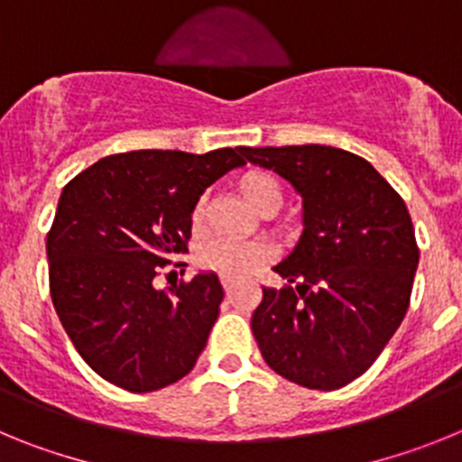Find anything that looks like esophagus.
<instances>
[{
	"mask_svg": "<svg viewBox=\"0 0 462 462\" xmlns=\"http://www.w3.org/2000/svg\"><path fill=\"white\" fill-rule=\"evenodd\" d=\"M222 287H224V291H226V296H231V291H234V280H228V277H222Z\"/></svg>",
	"mask_w": 462,
	"mask_h": 462,
	"instance_id": "esophagus-1",
	"label": "esophagus"
}]
</instances>
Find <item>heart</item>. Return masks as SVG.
<instances>
[{
	"label": "heart",
	"mask_w": 462,
	"mask_h": 462,
	"mask_svg": "<svg viewBox=\"0 0 462 462\" xmlns=\"http://www.w3.org/2000/svg\"><path fill=\"white\" fill-rule=\"evenodd\" d=\"M240 196L250 203L261 215H273L280 210L284 201V187L280 178L271 171L250 169L238 175L236 180ZM206 217V203L203 199H196L191 206L189 222L199 228ZM271 259V247L263 243H234V240H210L199 250V263L206 271H215L228 280H245L252 273L259 271L266 261Z\"/></svg>",
	"instance_id": "1"
}]
</instances>
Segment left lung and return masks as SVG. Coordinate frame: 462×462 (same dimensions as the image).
Wrapping results in <instances>:
<instances>
[{
	"label": "left lung",
	"instance_id": "1",
	"mask_svg": "<svg viewBox=\"0 0 462 462\" xmlns=\"http://www.w3.org/2000/svg\"><path fill=\"white\" fill-rule=\"evenodd\" d=\"M303 196L305 231L277 263L289 284L263 289L252 333L263 361L305 389L336 391L382 354L419 266L402 196L370 162L330 145L240 148Z\"/></svg>",
	"mask_w": 462,
	"mask_h": 462
}]
</instances>
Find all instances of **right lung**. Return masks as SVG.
Here are the masks:
<instances>
[{"instance_id": "right-lung-1", "label": "right lung", "mask_w": 462, "mask_h": 462, "mask_svg": "<svg viewBox=\"0 0 462 462\" xmlns=\"http://www.w3.org/2000/svg\"><path fill=\"white\" fill-rule=\"evenodd\" d=\"M243 164L240 148L136 150L67 182L46 238L51 298L76 352L106 382L150 393L196 365L224 298L217 275L164 291L154 277L187 252L196 199Z\"/></svg>"}]
</instances>
